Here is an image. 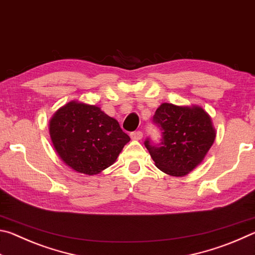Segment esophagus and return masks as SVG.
<instances>
[{"instance_id":"esophagus-1","label":"esophagus","mask_w":255,"mask_h":255,"mask_svg":"<svg viewBox=\"0 0 255 255\" xmlns=\"http://www.w3.org/2000/svg\"><path fill=\"white\" fill-rule=\"evenodd\" d=\"M130 137L132 138V139L139 140V139H141V138H143V132H141L140 130H138V131H133V132H131V133H130Z\"/></svg>"}]
</instances>
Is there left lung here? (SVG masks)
I'll use <instances>...</instances> for the list:
<instances>
[{
	"label": "left lung",
	"instance_id": "8db88e82",
	"mask_svg": "<svg viewBox=\"0 0 255 255\" xmlns=\"http://www.w3.org/2000/svg\"><path fill=\"white\" fill-rule=\"evenodd\" d=\"M153 122L161 130V141L154 145L147 138L144 144L155 165L169 175H187L199 165L214 144L216 131L209 115L200 107L162 103Z\"/></svg>",
	"mask_w": 255,
	"mask_h": 255
}]
</instances>
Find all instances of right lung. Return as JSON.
Returning <instances> with one entry per match:
<instances>
[{
	"mask_svg": "<svg viewBox=\"0 0 255 255\" xmlns=\"http://www.w3.org/2000/svg\"><path fill=\"white\" fill-rule=\"evenodd\" d=\"M51 141L66 165L94 175L112 165L130 138L97 106L71 101L49 123Z\"/></svg>",
	"mask_w": 255,
	"mask_h": 255,
	"instance_id": "obj_1",
	"label": "right lung"
}]
</instances>
